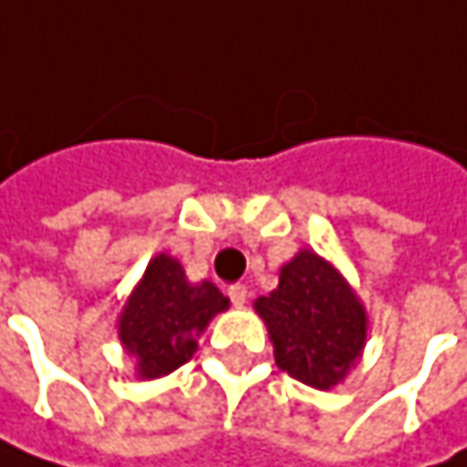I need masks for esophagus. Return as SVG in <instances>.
Instances as JSON below:
<instances>
[{
    "label": "esophagus",
    "instance_id": "esophagus-1",
    "mask_svg": "<svg viewBox=\"0 0 467 467\" xmlns=\"http://www.w3.org/2000/svg\"><path fill=\"white\" fill-rule=\"evenodd\" d=\"M228 297L234 306H244L247 303V286L244 284H231L228 286Z\"/></svg>",
    "mask_w": 467,
    "mask_h": 467
}]
</instances>
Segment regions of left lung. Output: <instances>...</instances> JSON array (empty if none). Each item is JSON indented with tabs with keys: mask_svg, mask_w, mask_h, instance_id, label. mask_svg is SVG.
<instances>
[{
	"mask_svg": "<svg viewBox=\"0 0 467 467\" xmlns=\"http://www.w3.org/2000/svg\"><path fill=\"white\" fill-rule=\"evenodd\" d=\"M268 327L279 369L300 383L329 390L358 361L367 343V311L340 271L300 250L282 265L279 286L254 300Z\"/></svg>",
	"mask_w": 467,
	"mask_h": 467,
	"instance_id": "8db88e82",
	"label": "left lung"
}]
</instances>
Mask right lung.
I'll list each match as a JSON object with an SVG mask.
<instances>
[{
  "instance_id": "right-lung-1",
  "label": "right lung",
  "mask_w": 467,
  "mask_h": 467,
  "mask_svg": "<svg viewBox=\"0 0 467 467\" xmlns=\"http://www.w3.org/2000/svg\"><path fill=\"white\" fill-rule=\"evenodd\" d=\"M225 308L215 284H191L175 257L156 254L119 317V340L135 356L138 378L156 380L183 367L210 318Z\"/></svg>"
}]
</instances>
